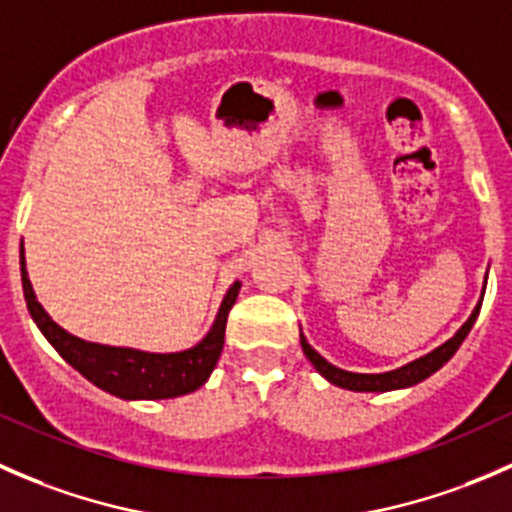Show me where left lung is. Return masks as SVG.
Segmentation results:
<instances>
[{
  "mask_svg": "<svg viewBox=\"0 0 512 512\" xmlns=\"http://www.w3.org/2000/svg\"><path fill=\"white\" fill-rule=\"evenodd\" d=\"M485 277H488V275H485ZM483 289H485V285H483ZM480 304H483V297H480V302L476 304V309L471 312V317L463 322V327L458 329V332L453 334L448 342H443L441 347H436L433 352L421 356V359L409 361V364L399 366V369L384 371V374H356V371H344V369H339V366L329 364V361L324 359V356L319 352H314V349L309 347L307 339H304L302 332H299V342H302V352L307 354L309 361H312L314 369H317L319 374H322L324 379L329 381V384L339 386V389L366 391V394H369V391H371V394H384V391L409 389V386H416L418 381H423V379H428L431 374H436V371L441 369V366L446 364V361L458 352V347L463 344V339L468 337L471 327L476 324Z\"/></svg>",
  "mask_w": 512,
  "mask_h": 512,
  "instance_id": "1",
  "label": "left lung"
}]
</instances>
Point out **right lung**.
Segmentation results:
<instances>
[{
  "label": "right lung",
  "instance_id": "add662e5",
  "mask_svg": "<svg viewBox=\"0 0 512 512\" xmlns=\"http://www.w3.org/2000/svg\"><path fill=\"white\" fill-rule=\"evenodd\" d=\"M19 265H22V287L27 309L39 332L46 337V342L61 354L66 364H71L81 376H86L91 384L126 401L175 399V396L198 391L210 379L215 364H218L225 344L227 314H230L237 292H240V282L227 289L218 314H215L213 327L190 349L165 354L143 352V349L86 342V339L66 332L64 327H59L46 314V309L36 299L32 282H29L27 260H24V245L22 252H19Z\"/></svg>",
  "mask_w": 512,
  "mask_h": 512
}]
</instances>
